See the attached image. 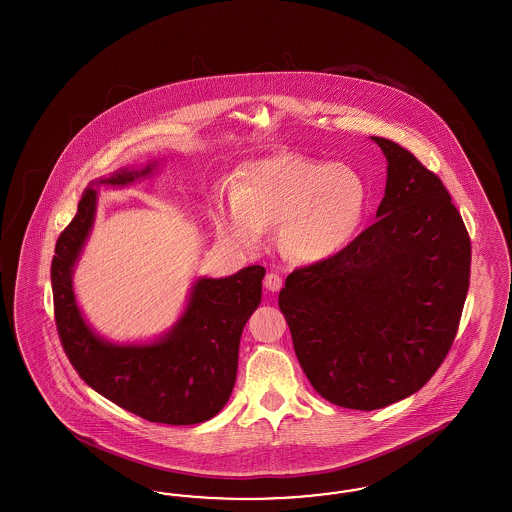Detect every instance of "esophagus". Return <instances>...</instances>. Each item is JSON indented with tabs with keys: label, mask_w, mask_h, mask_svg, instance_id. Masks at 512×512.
Instances as JSON below:
<instances>
[{
	"label": "esophagus",
	"mask_w": 512,
	"mask_h": 512,
	"mask_svg": "<svg viewBox=\"0 0 512 512\" xmlns=\"http://www.w3.org/2000/svg\"><path fill=\"white\" fill-rule=\"evenodd\" d=\"M281 285H283V281H281V276L276 274V272H268L266 274V278H264V287H266V291H270V293H278L279 289H281Z\"/></svg>",
	"instance_id": "34e87169"
}]
</instances>
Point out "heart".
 <instances>
[{
    "instance_id": "b5f03b06",
    "label": "heart",
    "mask_w": 512,
    "mask_h": 512,
    "mask_svg": "<svg viewBox=\"0 0 512 512\" xmlns=\"http://www.w3.org/2000/svg\"><path fill=\"white\" fill-rule=\"evenodd\" d=\"M370 210V186L345 163L279 154L249 163L234 195L214 210L219 238L257 249L266 229L279 227V244L298 263L338 257L357 238Z\"/></svg>"
}]
</instances>
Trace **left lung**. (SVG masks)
<instances>
[{
    "mask_svg": "<svg viewBox=\"0 0 512 512\" xmlns=\"http://www.w3.org/2000/svg\"><path fill=\"white\" fill-rule=\"evenodd\" d=\"M377 221L279 293L296 358L325 400L372 411L424 387L447 357L469 289L471 242L443 182L392 140Z\"/></svg>",
    "mask_w": 512,
    "mask_h": 512,
    "instance_id": "obj_1",
    "label": "left lung"
}]
</instances>
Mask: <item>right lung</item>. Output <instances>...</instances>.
Returning <instances> with one entry per match:
<instances>
[{"mask_svg":"<svg viewBox=\"0 0 512 512\" xmlns=\"http://www.w3.org/2000/svg\"><path fill=\"white\" fill-rule=\"evenodd\" d=\"M159 163L122 167L93 180L77 216L60 234L50 268L56 326L63 351L88 387L142 419L172 426L216 417L229 402L242 330L263 295V266L229 278L193 281L178 321L150 341L116 343L99 336L78 308L73 274L92 233L99 187H125L150 178Z\"/></svg>","mask_w":512,"mask_h":512,"instance_id":"right-lung-1","label":"right lung"}]
</instances>
